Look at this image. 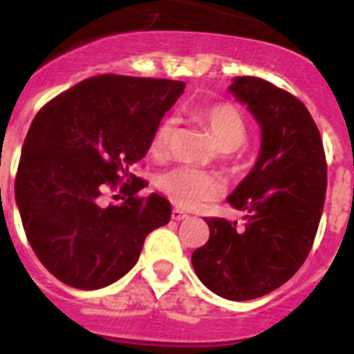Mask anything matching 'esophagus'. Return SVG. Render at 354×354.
<instances>
[{
	"mask_svg": "<svg viewBox=\"0 0 354 354\" xmlns=\"http://www.w3.org/2000/svg\"><path fill=\"white\" fill-rule=\"evenodd\" d=\"M189 215L185 212H183V209H180V207H174V209H172V219L174 221H182V219H187Z\"/></svg>",
	"mask_w": 354,
	"mask_h": 354,
	"instance_id": "34e87169",
	"label": "esophagus"
}]
</instances>
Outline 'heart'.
<instances>
[{
	"mask_svg": "<svg viewBox=\"0 0 354 354\" xmlns=\"http://www.w3.org/2000/svg\"><path fill=\"white\" fill-rule=\"evenodd\" d=\"M198 117L209 128L217 147L226 156H236L237 148L247 141L249 124L236 105L228 102L207 105L206 109L198 113ZM172 133L174 120L171 117L163 118L153 131L150 145L156 156H161L169 148ZM158 187L180 207H196L202 202L213 201L223 193V182L215 174L191 167H176L163 172L158 178Z\"/></svg>",
	"mask_w": 354,
	"mask_h": 354,
	"instance_id": "b5f03b06",
	"label": "heart"
}]
</instances>
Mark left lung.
I'll return each mask as SVG.
<instances>
[{"label": "left lung", "mask_w": 354, "mask_h": 354, "mask_svg": "<svg viewBox=\"0 0 354 354\" xmlns=\"http://www.w3.org/2000/svg\"><path fill=\"white\" fill-rule=\"evenodd\" d=\"M230 91L261 126L254 169L228 196L245 212L243 228L206 217L209 239L191 256L206 288L230 301H250L288 282L314 245L327 193V159L306 105L252 75Z\"/></svg>", "instance_id": "left-lung-1"}]
</instances>
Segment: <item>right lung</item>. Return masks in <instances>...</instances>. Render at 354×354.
Here are the masks:
<instances>
[{
    "label": "right lung",
    "mask_w": 354,
    "mask_h": 354,
    "mask_svg": "<svg viewBox=\"0 0 354 354\" xmlns=\"http://www.w3.org/2000/svg\"><path fill=\"white\" fill-rule=\"evenodd\" d=\"M182 81L102 74L64 91L37 113L16 171L27 241L55 279L98 290L128 273L152 230L169 223L165 196L137 195L129 172L152 145ZM105 190L123 201L103 204ZM115 198H118L115 195Z\"/></svg>",
    "instance_id": "obj_1"
}]
</instances>
